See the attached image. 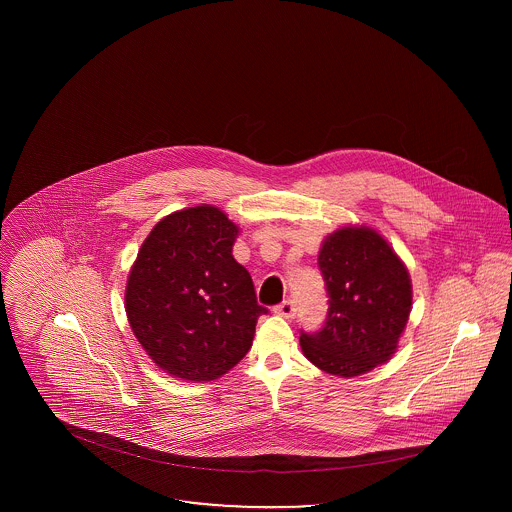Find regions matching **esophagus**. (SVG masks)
Returning <instances> with one entry per match:
<instances>
[{"instance_id":"obj_1","label":"esophagus","mask_w":512,"mask_h":512,"mask_svg":"<svg viewBox=\"0 0 512 512\" xmlns=\"http://www.w3.org/2000/svg\"><path fill=\"white\" fill-rule=\"evenodd\" d=\"M295 311H297V309H295V305H293L292 299H286L284 303H280L278 307H274V313L284 318L295 317Z\"/></svg>"}]
</instances>
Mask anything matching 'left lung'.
Wrapping results in <instances>:
<instances>
[{
  "instance_id": "1",
  "label": "left lung",
  "mask_w": 512,
  "mask_h": 512,
  "mask_svg": "<svg viewBox=\"0 0 512 512\" xmlns=\"http://www.w3.org/2000/svg\"><path fill=\"white\" fill-rule=\"evenodd\" d=\"M318 267L330 307L318 332H301L303 355L341 378L390 361L413 305L409 270L393 247L368 226H343L322 242Z\"/></svg>"
}]
</instances>
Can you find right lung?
Here are the masks:
<instances>
[{
    "label": "right lung",
    "instance_id": "1",
    "mask_svg": "<svg viewBox=\"0 0 512 512\" xmlns=\"http://www.w3.org/2000/svg\"><path fill=\"white\" fill-rule=\"evenodd\" d=\"M238 232L219 207H188L153 226L130 268V328L174 378L211 382L226 374L251 349L257 318L267 313L232 255Z\"/></svg>",
    "mask_w": 512,
    "mask_h": 512
}]
</instances>
